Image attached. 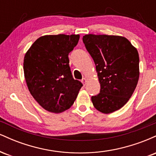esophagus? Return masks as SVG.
<instances>
[{
	"instance_id": "esophagus-1",
	"label": "esophagus",
	"mask_w": 156,
	"mask_h": 156,
	"mask_svg": "<svg viewBox=\"0 0 156 156\" xmlns=\"http://www.w3.org/2000/svg\"><path fill=\"white\" fill-rule=\"evenodd\" d=\"M81 82L82 83H83V86H85L86 84H87V79L86 78H83V79L81 80Z\"/></svg>"
}]
</instances>
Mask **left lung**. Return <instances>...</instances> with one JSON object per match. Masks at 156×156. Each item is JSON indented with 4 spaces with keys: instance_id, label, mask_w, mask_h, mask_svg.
I'll return each mask as SVG.
<instances>
[{
    "instance_id": "left-lung-1",
    "label": "left lung",
    "mask_w": 156,
    "mask_h": 156,
    "mask_svg": "<svg viewBox=\"0 0 156 156\" xmlns=\"http://www.w3.org/2000/svg\"><path fill=\"white\" fill-rule=\"evenodd\" d=\"M83 42L96 65L101 91L92 97L97 110L110 114L129 101L139 78V57L125 37L87 34Z\"/></svg>"
}]
</instances>
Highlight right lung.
Returning a JSON list of instances; mask_svg holds the SVG:
<instances>
[{
    "mask_svg": "<svg viewBox=\"0 0 156 156\" xmlns=\"http://www.w3.org/2000/svg\"><path fill=\"white\" fill-rule=\"evenodd\" d=\"M79 38L78 34L43 36L25 55L23 70L28 90L48 112L58 114L70 108L83 86L73 78L68 58Z\"/></svg>",
    "mask_w": 156,
    "mask_h": 156,
    "instance_id": "obj_1",
    "label": "right lung"
}]
</instances>
